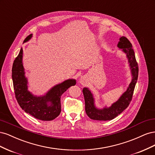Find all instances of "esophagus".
Masks as SVG:
<instances>
[{"label":"esophagus","instance_id":"1","mask_svg":"<svg viewBox=\"0 0 155 155\" xmlns=\"http://www.w3.org/2000/svg\"><path fill=\"white\" fill-rule=\"evenodd\" d=\"M79 82H80L82 84V85H85V84L87 82V79H86V78L85 77H83L82 76L80 78V79H79Z\"/></svg>","mask_w":155,"mask_h":155}]
</instances>
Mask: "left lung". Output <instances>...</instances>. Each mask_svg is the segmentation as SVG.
Instances as JSON below:
<instances>
[{"mask_svg":"<svg viewBox=\"0 0 155 155\" xmlns=\"http://www.w3.org/2000/svg\"><path fill=\"white\" fill-rule=\"evenodd\" d=\"M118 47L122 49L127 54L129 65L132 72L133 79L129 86L120 99L114 103L110 107H105L103 109H98L94 105V100L91 92L87 88H83V92L85 102V111L89 118L94 120L107 121L114 119L121 114L129 106L132 100L134 87L138 76V66L136 60L134 51L132 44L125 37H121L118 44Z\"/></svg>","mask_w":155,"mask_h":155,"instance_id":"obj_1","label":"left lung"}]
</instances>
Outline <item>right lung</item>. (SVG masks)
Here are the masks:
<instances>
[{
    "label": "right lung",
    "mask_w": 155,
    "mask_h": 155,
    "mask_svg": "<svg viewBox=\"0 0 155 155\" xmlns=\"http://www.w3.org/2000/svg\"><path fill=\"white\" fill-rule=\"evenodd\" d=\"M32 37L29 35L24 43ZM22 64V49L14 60L12 67V80L16 100L18 105L26 113L34 118L43 121H50L59 115L61 110V96L71 86L76 85L75 79H68L51 88L43 96H34L28 91V81L25 76Z\"/></svg>",
    "instance_id": "1"
}]
</instances>
